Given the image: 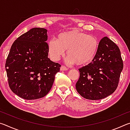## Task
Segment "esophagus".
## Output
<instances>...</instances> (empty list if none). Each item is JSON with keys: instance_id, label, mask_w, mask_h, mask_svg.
Masks as SVG:
<instances>
[{"instance_id": "34e87169", "label": "esophagus", "mask_w": 130, "mask_h": 130, "mask_svg": "<svg viewBox=\"0 0 130 130\" xmlns=\"http://www.w3.org/2000/svg\"><path fill=\"white\" fill-rule=\"evenodd\" d=\"M68 68L67 67H65V66H61L60 68V70L61 71H64V70H67Z\"/></svg>"}]
</instances>
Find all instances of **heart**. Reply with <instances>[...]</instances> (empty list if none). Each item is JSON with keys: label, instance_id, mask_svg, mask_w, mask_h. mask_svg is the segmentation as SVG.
Masks as SVG:
<instances>
[{"label": "heart", "instance_id": "b5f03b06", "mask_svg": "<svg viewBox=\"0 0 130 130\" xmlns=\"http://www.w3.org/2000/svg\"><path fill=\"white\" fill-rule=\"evenodd\" d=\"M99 45L95 37L73 30L60 34L57 40L50 39L47 43V48L53 60H60L67 50L68 63L84 66L93 61L98 53Z\"/></svg>", "mask_w": 130, "mask_h": 130}]
</instances>
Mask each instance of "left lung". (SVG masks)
<instances>
[{
	"label": "left lung",
	"instance_id": "obj_1",
	"mask_svg": "<svg viewBox=\"0 0 130 130\" xmlns=\"http://www.w3.org/2000/svg\"><path fill=\"white\" fill-rule=\"evenodd\" d=\"M99 44L93 61L78 69L80 77L76 84L78 93L88 100H100L113 93L123 68L120 49L112 41L105 37Z\"/></svg>",
	"mask_w": 130,
	"mask_h": 130
}]
</instances>
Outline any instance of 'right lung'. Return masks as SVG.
Returning a JSON list of instances; mask_svg holds the SVG:
<instances>
[{"instance_id":"obj_1","label":"right lung","mask_w":130,"mask_h":130,"mask_svg":"<svg viewBox=\"0 0 130 130\" xmlns=\"http://www.w3.org/2000/svg\"><path fill=\"white\" fill-rule=\"evenodd\" d=\"M47 30L35 27L19 37L6 62L8 85L25 100L38 99L49 93L61 65L48 58Z\"/></svg>"}]
</instances>
